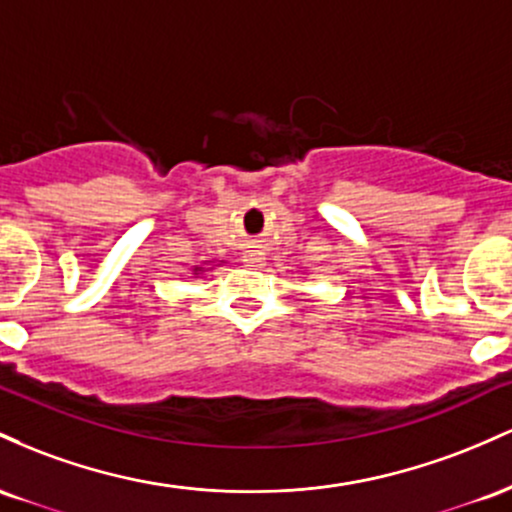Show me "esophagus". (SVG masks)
<instances>
[{"label": "esophagus", "instance_id": "34e87169", "mask_svg": "<svg viewBox=\"0 0 512 512\" xmlns=\"http://www.w3.org/2000/svg\"><path fill=\"white\" fill-rule=\"evenodd\" d=\"M241 258H244L246 266H254V268L266 266V251H263V246H258V244H251Z\"/></svg>", "mask_w": 512, "mask_h": 512}]
</instances>
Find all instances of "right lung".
I'll return each instance as SVG.
<instances>
[{"label": "right lung", "mask_w": 512, "mask_h": 512, "mask_svg": "<svg viewBox=\"0 0 512 512\" xmlns=\"http://www.w3.org/2000/svg\"><path fill=\"white\" fill-rule=\"evenodd\" d=\"M195 271H200V268H195Z\"/></svg>", "instance_id": "obj_1"}]
</instances>
